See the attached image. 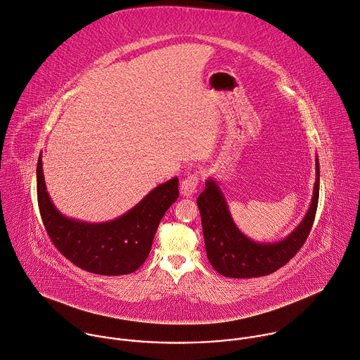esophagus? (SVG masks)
<instances>
[{
  "label": "esophagus",
  "instance_id": "esophagus-1",
  "mask_svg": "<svg viewBox=\"0 0 360 360\" xmlns=\"http://www.w3.org/2000/svg\"><path fill=\"white\" fill-rule=\"evenodd\" d=\"M198 181H200V177L198 174H190L187 176L181 184H180V190H181V194L184 197H191L195 190H197V186H198Z\"/></svg>",
  "mask_w": 360,
  "mask_h": 360
}]
</instances>
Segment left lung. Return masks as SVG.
Returning <instances> with one entry per match:
<instances>
[{
  "label": "left lung",
  "mask_w": 360,
  "mask_h": 360,
  "mask_svg": "<svg viewBox=\"0 0 360 360\" xmlns=\"http://www.w3.org/2000/svg\"><path fill=\"white\" fill-rule=\"evenodd\" d=\"M315 184L311 205L300 225L283 240L273 243L255 242L235 225L228 204L217 181H205L197 198L201 215L207 257L222 276L250 278L274 273L292 259L305 243L314 224L319 197V162L315 159Z\"/></svg>",
  "instance_id": "left-lung-1"
}]
</instances>
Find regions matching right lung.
<instances>
[{"mask_svg":"<svg viewBox=\"0 0 360 360\" xmlns=\"http://www.w3.org/2000/svg\"><path fill=\"white\" fill-rule=\"evenodd\" d=\"M37 188L39 212L56 249L86 271L122 276L138 270L149 256L159 222L179 197V179L158 186L132 210L103 224L68 218L56 210L46 191L41 156Z\"/></svg>","mask_w":360,"mask_h":360,"instance_id":"add662e5","label":"right lung"}]
</instances>
